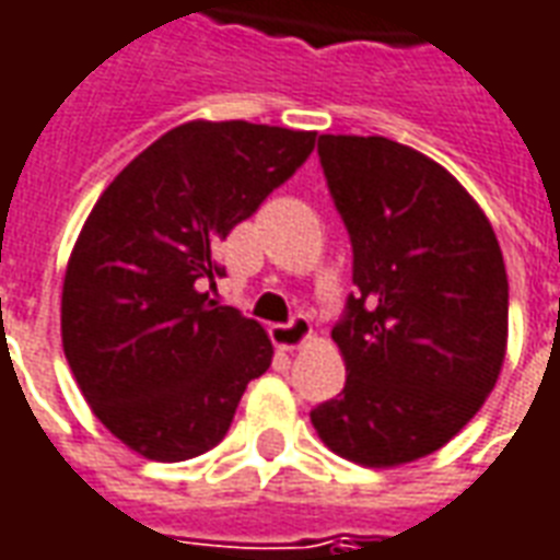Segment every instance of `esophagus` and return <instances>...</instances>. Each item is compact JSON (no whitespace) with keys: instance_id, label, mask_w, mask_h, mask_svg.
I'll list each match as a JSON object with an SVG mask.
<instances>
[{"instance_id":"obj_1","label":"esophagus","mask_w":560,"mask_h":560,"mask_svg":"<svg viewBox=\"0 0 560 560\" xmlns=\"http://www.w3.org/2000/svg\"><path fill=\"white\" fill-rule=\"evenodd\" d=\"M308 336H312V324L306 318H293L288 324H276L272 327V342L279 348H288V351L303 346Z\"/></svg>"}]
</instances>
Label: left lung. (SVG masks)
Segmentation results:
<instances>
[{"label":"left lung","mask_w":560,"mask_h":560,"mask_svg":"<svg viewBox=\"0 0 560 560\" xmlns=\"http://www.w3.org/2000/svg\"><path fill=\"white\" fill-rule=\"evenodd\" d=\"M318 158L351 240L334 342L346 388L312 409L336 455L397 467L443 448L498 382L510 281L476 199L385 136H320Z\"/></svg>","instance_id":"8db88e82"}]
</instances>
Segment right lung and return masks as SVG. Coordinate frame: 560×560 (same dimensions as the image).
I'll use <instances>...</instances> for the list:
<instances>
[{"instance_id":"add662e5","label":"right lung","mask_w":560,"mask_h":560,"mask_svg":"<svg viewBox=\"0 0 560 560\" xmlns=\"http://www.w3.org/2000/svg\"><path fill=\"white\" fill-rule=\"evenodd\" d=\"M315 132L190 120L96 199L62 281V351L90 409L132 452L187 460L224 440L272 363L257 320L202 288L214 248L300 170Z\"/></svg>"}]
</instances>
